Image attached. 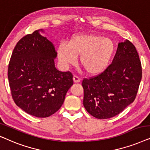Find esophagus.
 <instances>
[{
    "label": "esophagus",
    "mask_w": 150,
    "mask_h": 150,
    "mask_svg": "<svg viewBox=\"0 0 150 150\" xmlns=\"http://www.w3.org/2000/svg\"><path fill=\"white\" fill-rule=\"evenodd\" d=\"M73 81L75 83H78V82H80L81 81V79L79 78L78 76H77V75H74L73 76Z\"/></svg>",
    "instance_id": "1"
}]
</instances>
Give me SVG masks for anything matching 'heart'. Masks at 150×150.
Wrapping results in <instances>:
<instances>
[{"mask_svg":"<svg viewBox=\"0 0 150 150\" xmlns=\"http://www.w3.org/2000/svg\"><path fill=\"white\" fill-rule=\"evenodd\" d=\"M115 45L112 40L94 33L74 35L68 44L57 48V56L64 66L71 65L79 56V64L86 73L98 75L104 71L114 54Z\"/></svg>","mask_w":150,"mask_h":150,"instance_id":"obj_1","label":"heart"}]
</instances>
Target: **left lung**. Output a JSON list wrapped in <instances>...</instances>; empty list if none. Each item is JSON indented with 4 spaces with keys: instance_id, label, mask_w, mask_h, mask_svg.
Segmentation results:
<instances>
[{
    "instance_id": "left-lung-1",
    "label": "left lung",
    "mask_w": 150,
    "mask_h": 150,
    "mask_svg": "<svg viewBox=\"0 0 150 150\" xmlns=\"http://www.w3.org/2000/svg\"><path fill=\"white\" fill-rule=\"evenodd\" d=\"M141 78L142 67L134 45L127 40L119 43L105 71L83 79V106L97 119L115 117L134 101Z\"/></svg>"
}]
</instances>
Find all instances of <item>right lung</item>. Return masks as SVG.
<instances>
[{
	"label": "right lung",
	"instance_id": "obj_1",
	"mask_svg": "<svg viewBox=\"0 0 150 150\" xmlns=\"http://www.w3.org/2000/svg\"><path fill=\"white\" fill-rule=\"evenodd\" d=\"M56 56L54 46L39 31L22 38L12 52L8 66L11 96L32 116L45 118L56 112L73 84L71 72L55 68Z\"/></svg>",
	"mask_w": 150,
	"mask_h": 150
}]
</instances>
